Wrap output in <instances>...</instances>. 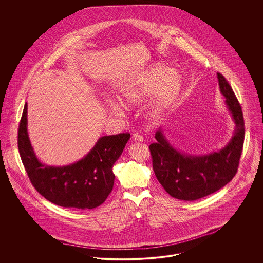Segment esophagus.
Wrapping results in <instances>:
<instances>
[{
    "label": "esophagus",
    "mask_w": 263,
    "mask_h": 263,
    "mask_svg": "<svg viewBox=\"0 0 263 263\" xmlns=\"http://www.w3.org/2000/svg\"><path fill=\"white\" fill-rule=\"evenodd\" d=\"M132 139H133V141H135V142H143L144 141V139L143 137L140 135V134H138V133H135V134H133V136H132Z\"/></svg>",
    "instance_id": "esophagus-1"
}]
</instances>
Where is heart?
<instances>
[{
    "instance_id": "obj_1",
    "label": "heart",
    "mask_w": 263,
    "mask_h": 263,
    "mask_svg": "<svg viewBox=\"0 0 263 263\" xmlns=\"http://www.w3.org/2000/svg\"><path fill=\"white\" fill-rule=\"evenodd\" d=\"M181 88V77L172 68L158 64L142 76L128 80L118 88V99L127 108L138 106L156 96L148 111L152 120L161 118L164 111L174 103ZM111 114H120L122 107L111 101L107 104Z\"/></svg>"
}]
</instances>
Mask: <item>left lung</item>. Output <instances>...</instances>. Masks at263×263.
Masks as SVG:
<instances>
[{
  "label": "left lung",
  "mask_w": 263,
  "mask_h": 263,
  "mask_svg": "<svg viewBox=\"0 0 263 263\" xmlns=\"http://www.w3.org/2000/svg\"><path fill=\"white\" fill-rule=\"evenodd\" d=\"M217 78L235 123L233 136L225 147L206 155H188L175 149L162 127L155 134L157 142L149 147L157 179L171 196L179 200L194 201L210 195L224 187L238 172L245 140L242 111L224 76L217 73Z\"/></svg>",
  "instance_id": "obj_1"
}]
</instances>
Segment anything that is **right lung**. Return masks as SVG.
Returning <instances> with one entry per match:
<instances>
[{
    "mask_svg": "<svg viewBox=\"0 0 263 263\" xmlns=\"http://www.w3.org/2000/svg\"><path fill=\"white\" fill-rule=\"evenodd\" d=\"M129 133L100 137L81 160L66 165L39 161L27 132V103L18 127V151L27 175L38 192L52 203L76 210L99 207L112 190L113 164L125 148Z\"/></svg>",
    "mask_w": 263,
    "mask_h": 263,
    "instance_id": "1",
    "label": "right lung"
}]
</instances>
